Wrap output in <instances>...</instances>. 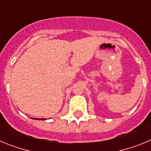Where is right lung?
Here are the masks:
<instances>
[{
  "label": "right lung",
  "instance_id": "add662e5",
  "mask_svg": "<svg viewBox=\"0 0 151 151\" xmlns=\"http://www.w3.org/2000/svg\"><path fill=\"white\" fill-rule=\"evenodd\" d=\"M41 119V120H44V119Z\"/></svg>",
  "mask_w": 151,
  "mask_h": 151
}]
</instances>
